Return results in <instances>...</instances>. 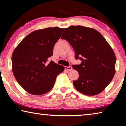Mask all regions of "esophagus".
Returning <instances> with one entry per match:
<instances>
[{"mask_svg": "<svg viewBox=\"0 0 126 126\" xmlns=\"http://www.w3.org/2000/svg\"><path fill=\"white\" fill-rule=\"evenodd\" d=\"M65 69L67 71H71L72 69V67H65Z\"/></svg>", "mask_w": 126, "mask_h": 126, "instance_id": "esophagus-1", "label": "esophagus"}]
</instances>
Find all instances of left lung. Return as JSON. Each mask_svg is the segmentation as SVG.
<instances>
[{
  "mask_svg": "<svg viewBox=\"0 0 126 126\" xmlns=\"http://www.w3.org/2000/svg\"><path fill=\"white\" fill-rule=\"evenodd\" d=\"M61 38L72 46L76 58L82 60L79 65H73L79 73L73 82L76 89L87 95L102 92L116 72V55L109 43L97 30L82 25L65 28Z\"/></svg>",
  "mask_w": 126,
  "mask_h": 126,
  "instance_id": "8db88e82",
  "label": "left lung"
}]
</instances>
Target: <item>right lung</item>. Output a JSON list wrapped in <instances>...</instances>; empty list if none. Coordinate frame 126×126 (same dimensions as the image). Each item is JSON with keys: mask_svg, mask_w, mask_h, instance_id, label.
Returning a JSON list of instances; mask_svg holds the SVG:
<instances>
[{"mask_svg": "<svg viewBox=\"0 0 126 126\" xmlns=\"http://www.w3.org/2000/svg\"><path fill=\"white\" fill-rule=\"evenodd\" d=\"M64 30L58 27L36 30L15 48L12 56L13 73L28 93L39 95L48 92L54 86L57 76L64 69V66L52 61L47 62Z\"/></svg>", "mask_w": 126, "mask_h": 126, "instance_id": "obj_1", "label": "right lung"}]
</instances>
